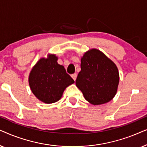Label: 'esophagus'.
I'll use <instances>...</instances> for the list:
<instances>
[{"label":"esophagus","instance_id":"obj_1","mask_svg":"<svg viewBox=\"0 0 147 147\" xmlns=\"http://www.w3.org/2000/svg\"><path fill=\"white\" fill-rule=\"evenodd\" d=\"M71 78H73V79L74 80V81H76V78H77V74H72V75H71Z\"/></svg>","mask_w":147,"mask_h":147}]
</instances>
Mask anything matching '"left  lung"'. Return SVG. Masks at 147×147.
I'll use <instances>...</instances> for the list:
<instances>
[{
  "label": "left lung",
  "mask_w": 147,
  "mask_h": 147,
  "mask_svg": "<svg viewBox=\"0 0 147 147\" xmlns=\"http://www.w3.org/2000/svg\"><path fill=\"white\" fill-rule=\"evenodd\" d=\"M118 83L117 67L103 53L93 49L84 54L76 84L88 102L94 105L107 103L116 95Z\"/></svg>",
  "instance_id": "left-lung-1"
}]
</instances>
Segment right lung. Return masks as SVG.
I'll use <instances>...</instances> for the list:
<instances>
[{"instance_id": "add662e5", "label": "right lung", "mask_w": 147, "mask_h": 147, "mask_svg": "<svg viewBox=\"0 0 147 147\" xmlns=\"http://www.w3.org/2000/svg\"><path fill=\"white\" fill-rule=\"evenodd\" d=\"M57 57L50 55L41 58L32 69L29 78L30 88L39 100L54 103L61 98L66 88L74 83L63 65L57 63Z\"/></svg>"}]
</instances>
